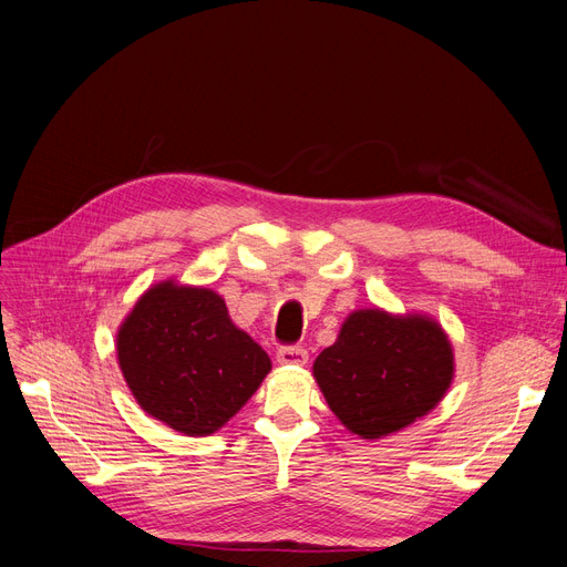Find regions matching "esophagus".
<instances>
[{"label": "esophagus", "mask_w": 567, "mask_h": 567, "mask_svg": "<svg viewBox=\"0 0 567 567\" xmlns=\"http://www.w3.org/2000/svg\"><path fill=\"white\" fill-rule=\"evenodd\" d=\"M277 360H279V364H286V367H302V364H307L309 353L305 346H281L277 353Z\"/></svg>", "instance_id": "esophagus-1"}]
</instances>
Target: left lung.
Listing matches in <instances>:
<instances>
[{
  "mask_svg": "<svg viewBox=\"0 0 567 567\" xmlns=\"http://www.w3.org/2000/svg\"><path fill=\"white\" fill-rule=\"evenodd\" d=\"M454 375L447 334L434 318L353 311L313 362V379L341 424L383 439L439 406Z\"/></svg>",
  "mask_w": 567,
  "mask_h": 567,
  "instance_id": "obj_1",
  "label": "left lung"
}]
</instances>
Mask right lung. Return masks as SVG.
I'll return each mask as SVG.
<instances>
[{"label":"right lung","mask_w":567,"mask_h":567,"mask_svg":"<svg viewBox=\"0 0 567 567\" xmlns=\"http://www.w3.org/2000/svg\"><path fill=\"white\" fill-rule=\"evenodd\" d=\"M117 362L138 406L184 436L221 429L272 369L221 295L175 281L145 290L124 318Z\"/></svg>","instance_id":"add662e5"}]
</instances>
